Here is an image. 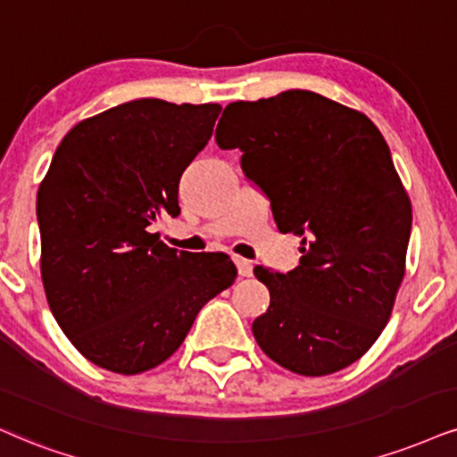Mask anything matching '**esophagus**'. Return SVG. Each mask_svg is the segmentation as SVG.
Segmentation results:
<instances>
[{"mask_svg": "<svg viewBox=\"0 0 457 457\" xmlns=\"http://www.w3.org/2000/svg\"><path fill=\"white\" fill-rule=\"evenodd\" d=\"M234 263H236V268H238L240 277H251L253 263L249 260H245V257H234Z\"/></svg>", "mask_w": 457, "mask_h": 457, "instance_id": "1", "label": "esophagus"}]
</instances>
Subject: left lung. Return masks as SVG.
I'll list each match as a JSON object with an SVG mask.
<instances>
[{
    "label": "left lung",
    "instance_id": "obj_1",
    "mask_svg": "<svg viewBox=\"0 0 457 457\" xmlns=\"http://www.w3.org/2000/svg\"><path fill=\"white\" fill-rule=\"evenodd\" d=\"M214 140L243 151L277 228L302 236L295 270L253 268L270 291L253 321L257 345L295 375L351 366L392 317L413 221L381 131L364 112L294 89L225 106Z\"/></svg>",
    "mask_w": 457,
    "mask_h": 457
}]
</instances>
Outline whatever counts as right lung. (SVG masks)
<instances>
[{
    "label": "right lung",
    "mask_w": 457,
    "mask_h": 457,
    "mask_svg": "<svg viewBox=\"0 0 457 457\" xmlns=\"http://www.w3.org/2000/svg\"><path fill=\"white\" fill-rule=\"evenodd\" d=\"M219 104L134 100L76 123L37 189L40 270L59 328L117 375L166 361L208 300L236 281L225 255L170 249L179 180L211 140Z\"/></svg>",
    "instance_id": "add662e5"
}]
</instances>
